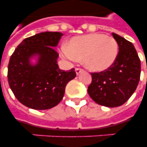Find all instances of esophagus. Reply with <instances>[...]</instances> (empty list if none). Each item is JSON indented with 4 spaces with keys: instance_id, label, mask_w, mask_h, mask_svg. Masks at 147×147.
Wrapping results in <instances>:
<instances>
[{
    "instance_id": "1",
    "label": "esophagus",
    "mask_w": 147,
    "mask_h": 147,
    "mask_svg": "<svg viewBox=\"0 0 147 147\" xmlns=\"http://www.w3.org/2000/svg\"><path fill=\"white\" fill-rule=\"evenodd\" d=\"M83 71H84V70H83V69H79V68H76V75H77V76H78V75H79V74H80L81 72H82Z\"/></svg>"
}]
</instances>
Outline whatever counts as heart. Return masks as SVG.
I'll use <instances>...</instances> for the list:
<instances>
[{
    "mask_svg": "<svg viewBox=\"0 0 147 147\" xmlns=\"http://www.w3.org/2000/svg\"><path fill=\"white\" fill-rule=\"evenodd\" d=\"M118 50V43L113 37L92 33L71 38L63 53L71 60L82 59L83 65L91 71H102L115 62Z\"/></svg>",
    "mask_w": 147,
    "mask_h": 147,
    "instance_id": "obj_1",
    "label": "heart"
}]
</instances>
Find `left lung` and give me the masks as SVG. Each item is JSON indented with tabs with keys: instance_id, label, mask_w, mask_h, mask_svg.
Returning a JSON list of instances; mask_svg holds the SVG:
<instances>
[{
	"instance_id": "left-lung-1",
	"label": "left lung",
	"mask_w": 147,
	"mask_h": 147,
	"mask_svg": "<svg viewBox=\"0 0 147 147\" xmlns=\"http://www.w3.org/2000/svg\"><path fill=\"white\" fill-rule=\"evenodd\" d=\"M118 43L116 61L109 69L92 73V82L88 88L90 97L100 105L115 107L123 105L134 94L140 77V60L132 42L116 33Z\"/></svg>"
}]
</instances>
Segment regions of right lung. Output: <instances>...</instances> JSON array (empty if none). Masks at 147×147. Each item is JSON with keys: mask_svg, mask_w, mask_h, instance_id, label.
Segmentation results:
<instances>
[{"mask_svg": "<svg viewBox=\"0 0 147 147\" xmlns=\"http://www.w3.org/2000/svg\"><path fill=\"white\" fill-rule=\"evenodd\" d=\"M62 36L59 32L37 33L24 39L10 56L9 85L26 107L35 110L55 107L63 98L68 82L76 78L75 69L65 71L57 64L59 54L54 48Z\"/></svg>", "mask_w": 147, "mask_h": 147, "instance_id": "right-lung-1", "label": "right lung"}]
</instances>
